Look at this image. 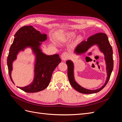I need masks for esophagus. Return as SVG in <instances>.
I'll use <instances>...</instances> for the list:
<instances>
[{
	"label": "esophagus",
	"mask_w": 122,
	"mask_h": 122,
	"mask_svg": "<svg viewBox=\"0 0 122 122\" xmlns=\"http://www.w3.org/2000/svg\"><path fill=\"white\" fill-rule=\"evenodd\" d=\"M69 57V54L68 52H64L61 55V58L63 60L65 61L67 60Z\"/></svg>",
	"instance_id": "esophagus-1"
}]
</instances>
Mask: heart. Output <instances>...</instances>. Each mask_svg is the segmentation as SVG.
I'll return each mask as SVG.
<instances>
[{"label":"heart","mask_w":122,"mask_h":122,"mask_svg":"<svg viewBox=\"0 0 122 122\" xmlns=\"http://www.w3.org/2000/svg\"><path fill=\"white\" fill-rule=\"evenodd\" d=\"M75 36V33L74 32H68L64 34V35L63 36L62 38L63 39H66V40H69V39H71L73 37ZM81 40V36H78L77 38V41H80Z\"/></svg>","instance_id":"obj_1"}]
</instances>
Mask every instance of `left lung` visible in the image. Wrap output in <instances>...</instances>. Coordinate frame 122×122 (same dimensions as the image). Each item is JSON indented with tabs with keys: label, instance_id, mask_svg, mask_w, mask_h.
<instances>
[{
	"label": "left lung",
	"instance_id": "left-lung-1",
	"mask_svg": "<svg viewBox=\"0 0 122 122\" xmlns=\"http://www.w3.org/2000/svg\"><path fill=\"white\" fill-rule=\"evenodd\" d=\"M97 45L99 46L100 50L104 54L105 60L107 64V77L105 83L101 88L95 90H88L81 87V86L77 84V82L74 80L73 75L74 66L73 62L68 60L66 61L67 65L68 70L67 75L68 80L72 87L76 90L77 91L84 94H93L99 92L103 89L107 85L111 76L112 72L113 67V60L112 57V47L108 41L107 36L104 33H98L94 34L92 36L89 37L87 41H81L78 45L74 50V52L77 54H81L87 52L88 49L93 45Z\"/></svg>",
	"mask_w": 122,
	"mask_h": 122
}]
</instances>
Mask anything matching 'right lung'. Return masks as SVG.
<instances>
[{"mask_svg":"<svg viewBox=\"0 0 122 122\" xmlns=\"http://www.w3.org/2000/svg\"><path fill=\"white\" fill-rule=\"evenodd\" d=\"M46 39V34H41L31 26L21 27L15 34L7 59L9 76L13 83L11 77L12 63L16 59L18 53L27 47L30 46L36 55L35 76L33 82L26 87H18L26 92L35 93L45 89L50 84L54 69L61 61L58 54L48 56L41 52L40 46L41 42Z\"/></svg>","mask_w":122,"mask_h":122,"instance_id":"obj_1","label":"right lung"}]
</instances>
